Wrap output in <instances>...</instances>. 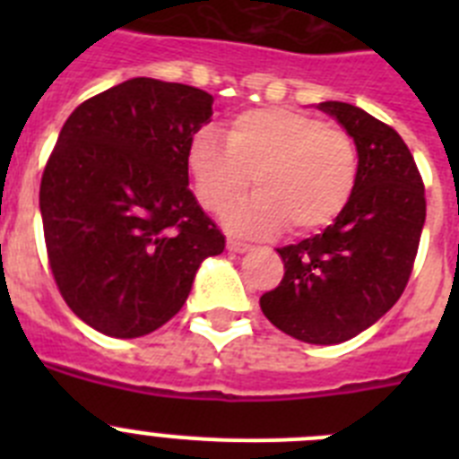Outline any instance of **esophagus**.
Wrapping results in <instances>:
<instances>
[{
    "label": "esophagus",
    "mask_w": 459,
    "mask_h": 459,
    "mask_svg": "<svg viewBox=\"0 0 459 459\" xmlns=\"http://www.w3.org/2000/svg\"><path fill=\"white\" fill-rule=\"evenodd\" d=\"M227 250H230V253H248L250 246L248 243L238 241V238H227Z\"/></svg>",
    "instance_id": "obj_1"
}]
</instances>
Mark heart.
Masks as SVG:
<instances>
[{"label":"heart","instance_id":"obj_1","mask_svg":"<svg viewBox=\"0 0 459 459\" xmlns=\"http://www.w3.org/2000/svg\"><path fill=\"white\" fill-rule=\"evenodd\" d=\"M222 144L213 131L195 133L188 172L197 202L221 213L250 186L257 193L225 213L241 234L315 232L350 204L359 181V152L338 126L291 108L246 109L227 121Z\"/></svg>","mask_w":459,"mask_h":459}]
</instances>
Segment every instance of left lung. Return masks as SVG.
Here are the masks:
<instances>
[{"label":"left lung","mask_w":459,"mask_h":459,"mask_svg":"<svg viewBox=\"0 0 459 459\" xmlns=\"http://www.w3.org/2000/svg\"><path fill=\"white\" fill-rule=\"evenodd\" d=\"M317 108L354 140L359 181L333 225L278 248L285 275L259 306L291 338L338 344L370 328L403 296L425 225V188L391 126L340 100Z\"/></svg>","instance_id":"8db88e82"}]
</instances>
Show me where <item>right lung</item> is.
Instances as JSON below:
<instances>
[{
  "instance_id": "1",
  "label": "right lung",
  "mask_w": 459,
  "mask_h": 459,
  "mask_svg": "<svg viewBox=\"0 0 459 459\" xmlns=\"http://www.w3.org/2000/svg\"><path fill=\"white\" fill-rule=\"evenodd\" d=\"M202 89L133 78L73 109L40 179V218L64 301L109 338L177 315L225 237L188 188V144L213 115Z\"/></svg>"
}]
</instances>
